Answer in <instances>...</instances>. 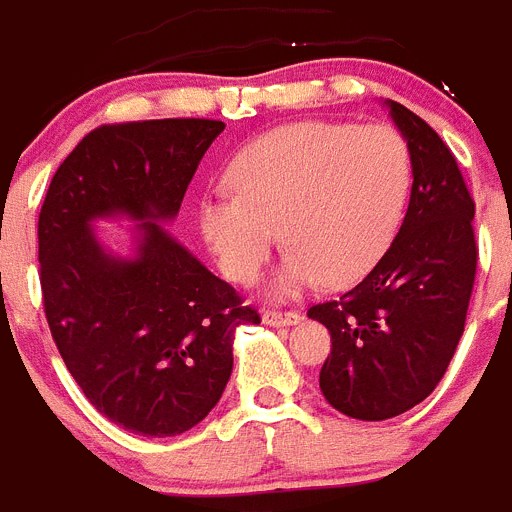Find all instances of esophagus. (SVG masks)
<instances>
[{"mask_svg": "<svg viewBox=\"0 0 512 512\" xmlns=\"http://www.w3.org/2000/svg\"><path fill=\"white\" fill-rule=\"evenodd\" d=\"M264 323L274 325V328H282V325H295L300 323V312H277V310H266L264 312Z\"/></svg>", "mask_w": 512, "mask_h": 512, "instance_id": "esophagus-1", "label": "esophagus"}]
</instances>
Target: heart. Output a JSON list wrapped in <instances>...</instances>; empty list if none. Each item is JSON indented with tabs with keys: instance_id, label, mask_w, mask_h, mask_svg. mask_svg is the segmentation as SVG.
I'll use <instances>...</instances> for the list:
<instances>
[{
	"instance_id": "1",
	"label": "heart",
	"mask_w": 512,
	"mask_h": 512,
	"mask_svg": "<svg viewBox=\"0 0 512 512\" xmlns=\"http://www.w3.org/2000/svg\"><path fill=\"white\" fill-rule=\"evenodd\" d=\"M235 194L215 192L200 225L235 282L259 277L282 230L289 246L271 295L323 279L354 284L395 241L413 187V156L390 125L292 122L251 140L228 171Z\"/></svg>"
}]
</instances>
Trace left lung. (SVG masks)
<instances>
[{"label": "left lung", "instance_id": "obj_1", "mask_svg": "<svg viewBox=\"0 0 512 512\" xmlns=\"http://www.w3.org/2000/svg\"><path fill=\"white\" fill-rule=\"evenodd\" d=\"M413 156L400 233L369 274L338 300L307 310L330 333L320 369L325 400L356 420H387L436 390L464 333L474 274V200L436 130L387 102Z\"/></svg>", "mask_w": 512, "mask_h": 512}]
</instances>
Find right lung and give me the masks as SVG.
<instances>
[{"label": "right lung", "instance_id": "1", "mask_svg": "<svg viewBox=\"0 0 512 512\" xmlns=\"http://www.w3.org/2000/svg\"><path fill=\"white\" fill-rule=\"evenodd\" d=\"M223 130L200 117L102 125L58 166L40 207V289L58 354L94 408L138 436L205 420L233 372L235 328L261 323L161 228ZM102 216L139 220L133 257L98 243Z\"/></svg>", "mask_w": 512, "mask_h": 512}]
</instances>
